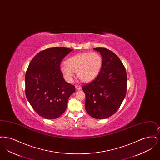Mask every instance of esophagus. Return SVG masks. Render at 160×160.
<instances>
[{
    "instance_id": "obj_1",
    "label": "esophagus",
    "mask_w": 160,
    "mask_h": 160,
    "mask_svg": "<svg viewBox=\"0 0 160 160\" xmlns=\"http://www.w3.org/2000/svg\"><path fill=\"white\" fill-rule=\"evenodd\" d=\"M76 90H80L81 89V86H78V85H76Z\"/></svg>"
}]
</instances>
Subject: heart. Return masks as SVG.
Listing matches in <instances>:
<instances>
[{"label":"heart","mask_w":160,"mask_h":160,"mask_svg":"<svg viewBox=\"0 0 160 160\" xmlns=\"http://www.w3.org/2000/svg\"><path fill=\"white\" fill-rule=\"evenodd\" d=\"M102 65V58L97 52L77 54L65 61L61 66V71L68 83H72L75 72L84 82H88L99 74Z\"/></svg>","instance_id":"b5f03b06"}]
</instances>
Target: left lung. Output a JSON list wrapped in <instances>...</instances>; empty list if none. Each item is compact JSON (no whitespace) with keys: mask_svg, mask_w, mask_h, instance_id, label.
Wrapping results in <instances>:
<instances>
[{"mask_svg":"<svg viewBox=\"0 0 160 160\" xmlns=\"http://www.w3.org/2000/svg\"><path fill=\"white\" fill-rule=\"evenodd\" d=\"M102 58L99 74L82 87L85 95V109L95 119H104L119 109L127 92V76L118 56L105 48H94Z\"/></svg>","mask_w":160,"mask_h":160,"instance_id":"obj_1","label":"left lung"}]
</instances>
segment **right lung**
Returning <instances> with one entry per match:
<instances>
[{
  "label": "right lung",
  "instance_id": "add662e5",
  "mask_svg": "<svg viewBox=\"0 0 160 160\" xmlns=\"http://www.w3.org/2000/svg\"><path fill=\"white\" fill-rule=\"evenodd\" d=\"M73 49L54 47L42 50L32 59L25 76L26 96L34 110L41 117L53 119L60 117L68 100L76 91L61 71V61Z\"/></svg>",
  "mask_w": 160,
  "mask_h": 160
}]
</instances>
